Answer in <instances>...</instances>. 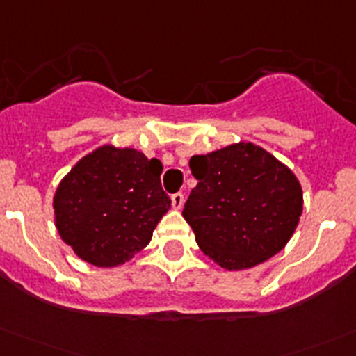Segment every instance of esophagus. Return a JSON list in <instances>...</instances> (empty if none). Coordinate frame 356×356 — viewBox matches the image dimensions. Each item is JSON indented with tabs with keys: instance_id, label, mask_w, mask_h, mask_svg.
I'll return each instance as SVG.
<instances>
[{
	"instance_id": "esophagus-1",
	"label": "esophagus",
	"mask_w": 356,
	"mask_h": 356,
	"mask_svg": "<svg viewBox=\"0 0 356 356\" xmlns=\"http://www.w3.org/2000/svg\"><path fill=\"white\" fill-rule=\"evenodd\" d=\"M171 204L175 209H181L185 204V195L181 192H176V194L171 195Z\"/></svg>"
}]
</instances>
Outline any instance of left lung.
Segmentation results:
<instances>
[{"mask_svg": "<svg viewBox=\"0 0 356 356\" xmlns=\"http://www.w3.org/2000/svg\"><path fill=\"white\" fill-rule=\"evenodd\" d=\"M197 180L184 218L199 248L227 270L250 269L285 248L302 215L292 169L253 143H234L188 162Z\"/></svg>", "mask_w": 356, "mask_h": 356, "instance_id": "left-lung-1", "label": "left lung"}]
</instances>
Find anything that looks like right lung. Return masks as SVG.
<instances>
[{"label": "right lung", "mask_w": 356, "mask_h": 356, "mask_svg": "<svg viewBox=\"0 0 356 356\" xmlns=\"http://www.w3.org/2000/svg\"><path fill=\"white\" fill-rule=\"evenodd\" d=\"M162 164L134 148L103 145L80 159L54 194L60 239L86 262L115 267L150 243L171 208Z\"/></svg>", "instance_id": "obj_1"}]
</instances>
